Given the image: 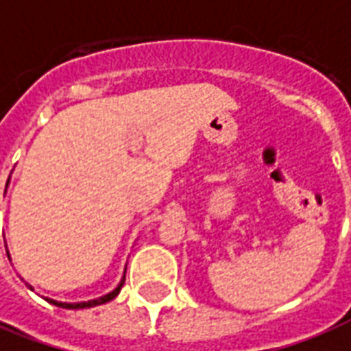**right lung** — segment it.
I'll return each instance as SVG.
<instances>
[{
    "instance_id": "add662e5",
    "label": "right lung",
    "mask_w": 351,
    "mask_h": 351,
    "mask_svg": "<svg viewBox=\"0 0 351 351\" xmlns=\"http://www.w3.org/2000/svg\"><path fill=\"white\" fill-rule=\"evenodd\" d=\"M8 180H10V176H8ZM8 180H7V187H8ZM7 255L10 256V253L7 251ZM23 280V278H21ZM123 282H125V269H123V275H121L120 282H118V286L112 291H109V293L101 295V297H96V299H90V300H84V302H62V300H54V299H49V297H43V299L49 302V304H54L58 306V308H65V310H85V308H95V306H100V304H106V302H109V300H112L114 297H117L118 293H120L121 286H123ZM27 284V282H25ZM32 291H34V288L30 286V284H27Z\"/></svg>"
}]
</instances>
